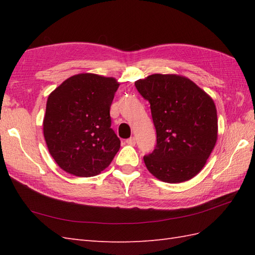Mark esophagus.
<instances>
[{"label": "esophagus", "instance_id": "1", "mask_svg": "<svg viewBox=\"0 0 255 255\" xmlns=\"http://www.w3.org/2000/svg\"><path fill=\"white\" fill-rule=\"evenodd\" d=\"M126 143L129 144V145H134L136 144V139H134V137H131L126 140Z\"/></svg>", "mask_w": 255, "mask_h": 255}]
</instances>
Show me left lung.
Listing matches in <instances>:
<instances>
[{
	"instance_id": "obj_1",
	"label": "left lung",
	"mask_w": 255,
	"mask_h": 255,
	"mask_svg": "<svg viewBox=\"0 0 255 255\" xmlns=\"http://www.w3.org/2000/svg\"><path fill=\"white\" fill-rule=\"evenodd\" d=\"M134 85L150 103L156 131L154 150L143 156L145 166L166 183L191 180L217 141L214 101L193 81L176 74H152Z\"/></svg>"
}]
</instances>
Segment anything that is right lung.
<instances>
[{"mask_svg": "<svg viewBox=\"0 0 255 255\" xmlns=\"http://www.w3.org/2000/svg\"><path fill=\"white\" fill-rule=\"evenodd\" d=\"M118 86L113 78L82 73L67 79L48 96L44 136L63 171L90 177L111 164L121 148L110 115Z\"/></svg>", "mask_w": 255, "mask_h": 255, "instance_id": "add662e5", "label": "right lung"}]
</instances>
